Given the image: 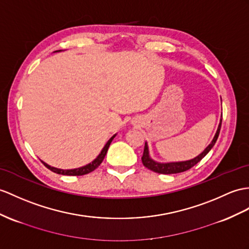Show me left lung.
Instances as JSON below:
<instances>
[{
	"label": "left lung",
	"instance_id": "1",
	"mask_svg": "<svg viewBox=\"0 0 249 249\" xmlns=\"http://www.w3.org/2000/svg\"><path fill=\"white\" fill-rule=\"evenodd\" d=\"M221 125H222V119L219 128H217V131L215 133L214 138L212 139L211 143L208 145L207 148L204 150V152L202 154H199L196 159H193L191 160H187V161H179V162H169V163H160L152 160L149 156V151H148V145L147 143H144V148H143V153L142 157V161L143 163V166L145 168H148L149 170L156 172V173H160V174H174V173H180L189 170L193 166H196L198 161H201L204 157L206 156L209 151L213 147L217 137H219L220 134V130H221Z\"/></svg>",
	"mask_w": 249,
	"mask_h": 249
}]
</instances>
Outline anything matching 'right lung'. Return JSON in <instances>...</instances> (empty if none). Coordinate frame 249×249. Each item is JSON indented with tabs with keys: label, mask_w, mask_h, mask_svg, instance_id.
<instances>
[{
	"label": "right lung",
	"mask_w": 249,
	"mask_h": 249,
	"mask_svg": "<svg viewBox=\"0 0 249 249\" xmlns=\"http://www.w3.org/2000/svg\"><path fill=\"white\" fill-rule=\"evenodd\" d=\"M56 52H60V51H56ZM114 137H115V135L110 138V141L107 142V144L105 145V148L102 149L101 153L98 156H97V159L95 160H93L90 163H89V165L84 166V167L78 168V169H72V170H61V169H57V168H53V167L48 166L47 163H45L43 161H42V162H43L44 166L46 168L50 169L51 171H53L54 173H58V174H62V175H72V177H79V175H84V174L90 173L92 171H94L96 168H98L100 163L102 162V160H105V156H106V154L107 152V149H108V147H110V144H111Z\"/></svg>",
	"instance_id": "right-lung-1"
}]
</instances>
